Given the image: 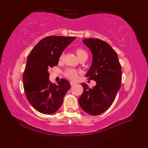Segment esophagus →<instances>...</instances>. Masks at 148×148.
I'll return each instance as SVG.
<instances>
[{
  "label": "esophagus",
  "instance_id": "esophagus-1",
  "mask_svg": "<svg viewBox=\"0 0 148 148\" xmlns=\"http://www.w3.org/2000/svg\"><path fill=\"white\" fill-rule=\"evenodd\" d=\"M70 84H71V86H73V85L76 84V83H75V82H70Z\"/></svg>",
  "mask_w": 148,
  "mask_h": 148
}]
</instances>
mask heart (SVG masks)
<instances>
[{
    "label": "heart",
    "instance_id": "obj_1",
    "mask_svg": "<svg viewBox=\"0 0 148 148\" xmlns=\"http://www.w3.org/2000/svg\"><path fill=\"white\" fill-rule=\"evenodd\" d=\"M76 53H77V56L79 59L82 57L88 56L87 52L82 48L77 49V50H76ZM64 56V53H62L60 56V60H62ZM65 77L69 78V79H75L77 77L78 71L77 70H75L74 69H69L65 71Z\"/></svg>",
    "mask_w": 148,
    "mask_h": 148
}]
</instances>
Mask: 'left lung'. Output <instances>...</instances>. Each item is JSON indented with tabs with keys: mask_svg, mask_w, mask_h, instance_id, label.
<instances>
[{
	"mask_svg": "<svg viewBox=\"0 0 148 148\" xmlns=\"http://www.w3.org/2000/svg\"><path fill=\"white\" fill-rule=\"evenodd\" d=\"M92 53V64L87 73L89 79L96 85L92 89L81 83L83 92L78 99L81 108L87 114L97 115L104 112L112 104L121 86L122 66L117 53L108 43L99 39L83 40Z\"/></svg>",
	"mask_w": 148,
	"mask_h": 148,
	"instance_id": "left-lung-1",
	"label": "left lung"
}]
</instances>
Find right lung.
I'll use <instances>...</instances> for the list:
<instances>
[{
    "mask_svg": "<svg viewBox=\"0 0 148 148\" xmlns=\"http://www.w3.org/2000/svg\"><path fill=\"white\" fill-rule=\"evenodd\" d=\"M75 38L47 36L29 53L23 76V87L29 102L39 112L53 114L63 104L70 84L65 79H61L57 84H53L49 79V69L58 64L60 55Z\"/></svg>",
    "mask_w": 148,
    "mask_h": 148,
    "instance_id": "add662e5",
    "label": "right lung"
}]
</instances>
